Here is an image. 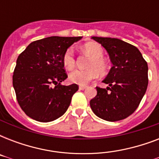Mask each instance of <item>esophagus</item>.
<instances>
[{
  "label": "esophagus",
  "instance_id": "34e87169",
  "mask_svg": "<svg viewBox=\"0 0 159 159\" xmlns=\"http://www.w3.org/2000/svg\"><path fill=\"white\" fill-rule=\"evenodd\" d=\"M87 88V87H85V86H80L79 87V90H85Z\"/></svg>",
  "mask_w": 159,
  "mask_h": 159
}]
</instances>
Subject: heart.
<instances>
[{
	"label": "heart",
	"instance_id": "heart-1",
	"mask_svg": "<svg viewBox=\"0 0 159 159\" xmlns=\"http://www.w3.org/2000/svg\"><path fill=\"white\" fill-rule=\"evenodd\" d=\"M84 50L93 58L88 70H75L69 74L70 82L75 84L85 86L96 79L98 75L105 74L107 71V63L103 58L104 50L97 43H88L84 45ZM62 64L67 70H72L75 66L74 52L72 48H67L62 56Z\"/></svg>",
	"mask_w": 159,
	"mask_h": 159
}]
</instances>
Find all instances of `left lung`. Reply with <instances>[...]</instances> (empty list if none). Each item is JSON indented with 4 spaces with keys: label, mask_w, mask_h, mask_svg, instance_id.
Segmentation results:
<instances>
[{
    "label": "left lung",
    "mask_w": 159,
    "mask_h": 159,
    "mask_svg": "<svg viewBox=\"0 0 159 159\" xmlns=\"http://www.w3.org/2000/svg\"><path fill=\"white\" fill-rule=\"evenodd\" d=\"M107 51L113 66L102 82L106 88L97 87L91 100L92 111L107 121L123 120L134 113L148 87V64L138 48L116 38L92 37Z\"/></svg>",
    "instance_id": "1"
}]
</instances>
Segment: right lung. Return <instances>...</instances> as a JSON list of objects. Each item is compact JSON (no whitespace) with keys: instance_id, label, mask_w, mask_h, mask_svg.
I'll return each instance as SVG.
<instances>
[{"instance_id":"add662e5","label":"right lung","mask_w":159,"mask_h":159,"mask_svg":"<svg viewBox=\"0 0 159 159\" xmlns=\"http://www.w3.org/2000/svg\"><path fill=\"white\" fill-rule=\"evenodd\" d=\"M82 38L52 36L42 39L30 43L19 55L13 87L19 105L30 118L49 122L67 111L78 86L61 85L67 77L62 56Z\"/></svg>"}]
</instances>
